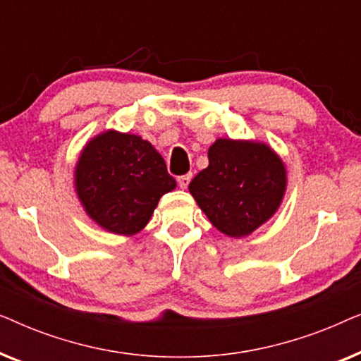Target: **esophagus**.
<instances>
[{"instance_id":"34e87169","label":"esophagus","mask_w":361,"mask_h":361,"mask_svg":"<svg viewBox=\"0 0 361 361\" xmlns=\"http://www.w3.org/2000/svg\"><path fill=\"white\" fill-rule=\"evenodd\" d=\"M190 180H192V172H189V174H185V176L177 177V182H179L180 189H187V187H189V184H190Z\"/></svg>"}]
</instances>
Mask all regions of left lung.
Segmentation results:
<instances>
[{
	"mask_svg": "<svg viewBox=\"0 0 361 361\" xmlns=\"http://www.w3.org/2000/svg\"><path fill=\"white\" fill-rule=\"evenodd\" d=\"M286 189L288 171L273 147L230 137L209 147V167L189 184L210 224L230 238H245L273 219Z\"/></svg>",
	"mask_w": 361,
	"mask_h": 361,
	"instance_id": "obj_1",
	"label": "left lung"
}]
</instances>
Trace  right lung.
Segmentation results:
<instances>
[{"label":"right lung","instance_id":"obj_1","mask_svg":"<svg viewBox=\"0 0 361 361\" xmlns=\"http://www.w3.org/2000/svg\"><path fill=\"white\" fill-rule=\"evenodd\" d=\"M176 185L149 141L116 130L87 141L73 167V189L88 219L121 236L140 233Z\"/></svg>","mask_w":361,"mask_h":361}]
</instances>
